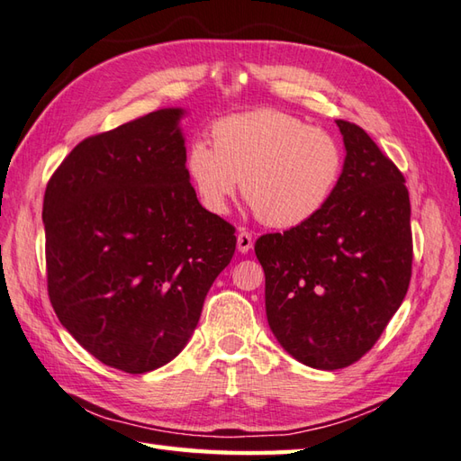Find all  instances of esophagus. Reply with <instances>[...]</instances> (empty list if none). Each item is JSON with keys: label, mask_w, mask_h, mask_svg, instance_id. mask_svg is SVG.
Returning <instances> with one entry per match:
<instances>
[{"label": "esophagus", "mask_w": 461, "mask_h": 461, "mask_svg": "<svg viewBox=\"0 0 461 461\" xmlns=\"http://www.w3.org/2000/svg\"><path fill=\"white\" fill-rule=\"evenodd\" d=\"M237 249L240 254H247L252 249V234L247 229H240L239 230V237H237Z\"/></svg>", "instance_id": "34e87169"}]
</instances>
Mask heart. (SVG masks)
I'll use <instances>...</instances> for the list:
<instances>
[{"mask_svg":"<svg viewBox=\"0 0 461 461\" xmlns=\"http://www.w3.org/2000/svg\"><path fill=\"white\" fill-rule=\"evenodd\" d=\"M212 144L193 140L185 171L204 209L224 214L239 189L250 209L274 229H292L317 217L343 176L339 140L298 116L260 108L219 120Z\"/></svg>","mask_w":461,"mask_h":461,"instance_id":"heart-1","label":"heart"}]
</instances>
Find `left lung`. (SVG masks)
Instances as JSON below:
<instances>
[{
  "label": "left lung",
  "mask_w": 461,
  "mask_h": 461,
  "mask_svg": "<svg viewBox=\"0 0 461 461\" xmlns=\"http://www.w3.org/2000/svg\"><path fill=\"white\" fill-rule=\"evenodd\" d=\"M343 176L330 204L285 232L262 234L266 317L276 339L313 369L349 366L401 308L412 274L411 199L402 173L351 122L337 120Z\"/></svg>",
  "instance_id": "obj_1"
}]
</instances>
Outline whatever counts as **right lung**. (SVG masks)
Returning <instances> with one entry per match:
<instances>
[{"label":"right lung","mask_w":461,"mask_h":461,"mask_svg":"<svg viewBox=\"0 0 461 461\" xmlns=\"http://www.w3.org/2000/svg\"><path fill=\"white\" fill-rule=\"evenodd\" d=\"M183 108H161L68 153L43 199L47 288L65 330L124 373L181 353L227 268L234 227L185 171Z\"/></svg>","instance_id":"obj_1"}]
</instances>
